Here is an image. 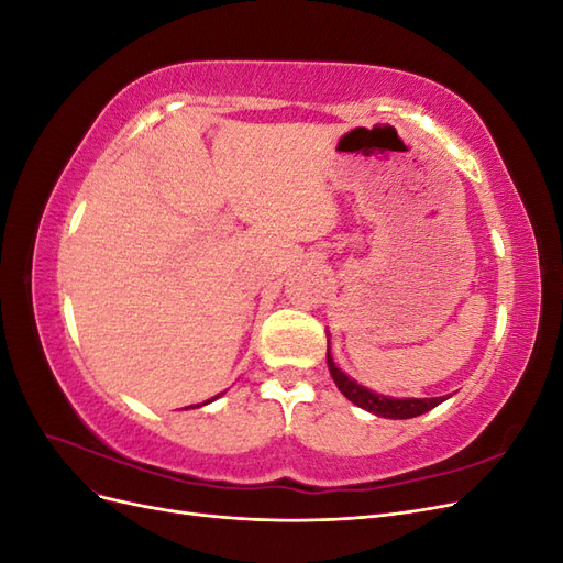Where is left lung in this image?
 <instances>
[{
  "label": "left lung",
  "mask_w": 563,
  "mask_h": 563,
  "mask_svg": "<svg viewBox=\"0 0 563 563\" xmlns=\"http://www.w3.org/2000/svg\"><path fill=\"white\" fill-rule=\"evenodd\" d=\"M327 364L331 371V378L338 385V389L343 391V395L356 404L360 408L368 413H376L380 418H391V420H406V418H416L432 411L434 406H439L441 401H446V397H432V399H397V397H383L378 391H371L364 385H360L356 380H352L350 376H345L343 371H340L333 362L331 356V347L327 350Z\"/></svg>",
  "instance_id": "8db88e82"
}]
</instances>
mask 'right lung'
<instances>
[{
  "label": "right lung",
  "instance_id": "right-lung-1",
  "mask_svg": "<svg viewBox=\"0 0 563 563\" xmlns=\"http://www.w3.org/2000/svg\"><path fill=\"white\" fill-rule=\"evenodd\" d=\"M218 397H220V395H216V397H213V399H218ZM213 399H209V401H203V404H211V401H213ZM199 406H201V404H199Z\"/></svg>",
  "mask_w": 563,
  "mask_h": 563
}]
</instances>
